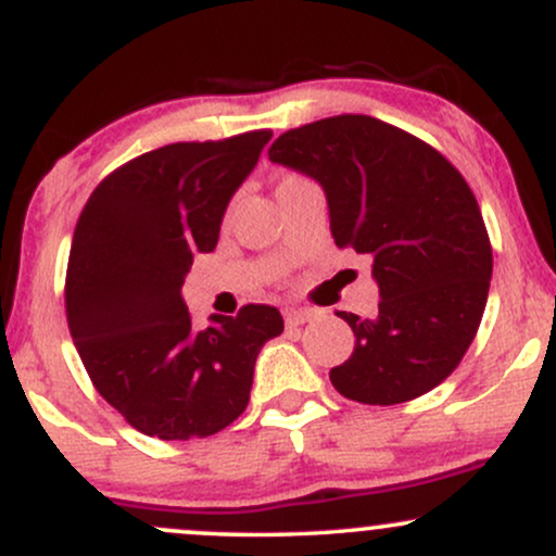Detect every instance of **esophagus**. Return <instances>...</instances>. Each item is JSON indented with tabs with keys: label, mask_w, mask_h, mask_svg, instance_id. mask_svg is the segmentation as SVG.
Returning <instances> with one entry per match:
<instances>
[{
	"label": "esophagus",
	"mask_w": 556,
	"mask_h": 556,
	"mask_svg": "<svg viewBox=\"0 0 556 556\" xmlns=\"http://www.w3.org/2000/svg\"><path fill=\"white\" fill-rule=\"evenodd\" d=\"M316 316L314 308H287L285 311V321L287 327H300V324L311 321Z\"/></svg>",
	"instance_id": "esophagus-1"
}]
</instances>
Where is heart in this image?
Returning <instances> with one entry per match:
<instances>
[{
	"label": "heart",
	"mask_w": 556,
	"mask_h": 556,
	"mask_svg": "<svg viewBox=\"0 0 556 556\" xmlns=\"http://www.w3.org/2000/svg\"><path fill=\"white\" fill-rule=\"evenodd\" d=\"M295 180H300V177L287 175V177H282V180H279V188H285V185H290V182H295ZM279 188H277V190H279Z\"/></svg>",
	"instance_id": "1"
}]
</instances>
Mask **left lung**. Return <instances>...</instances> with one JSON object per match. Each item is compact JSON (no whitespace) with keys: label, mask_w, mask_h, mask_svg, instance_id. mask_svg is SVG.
Wrapping results in <instances>:
<instances>
[{"label":"left lung","mask_w":556,"mask_h":556,"mask_svg":"<svg viewBox=\"0 0 556 556\" xmlns=\"http://www.w3.org/2000/svg\"><path fill=\"white\" fill-rule=\"evenodd\" d=\"M269 159L324 188L331 238L368 256L379 311H340L353 355L331 368L340 394L363 405L420 397L473 342L491 282V245L468 182L429 143L366 114L287 130Z\"/></svg>","instance_id":"1"}]
</instances>
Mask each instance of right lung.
I'll list each match as a JSON object with an SVG mask.
<instances>
[{
	"instance_id": "right-lung-1",
	"label": "right lung",
	"mask_w": 556,
	"mask_h": 556,
	"mask_svg": "<svg viewBox=\"0 0 556 556\" xmlns=\"http://www.w3.org/2000/svg\"><path fill=\"white\" fill-rule=\"evenodd\" d=\"M271 130L169 143L112 172L88 198L67 264V324L99 394L146 437L201 439L251 400L253 368L285 321L271 305L208 316L193 329L182 300L195 253L222 219Z\"/></svg>"
}]
</instances>
